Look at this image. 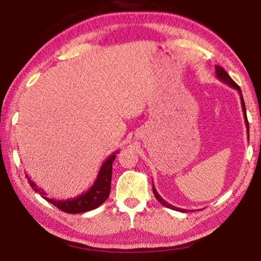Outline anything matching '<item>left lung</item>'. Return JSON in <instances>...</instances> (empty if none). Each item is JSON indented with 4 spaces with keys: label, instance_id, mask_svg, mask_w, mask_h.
<instances>
[{
    "label": "left lung",
    "instance_id": "1",
    "mask_svg": "<svg viewBox=\"0 0 261 261\" xmlns=\"http://www.w3.org/2000/svg\"><path fill=\"white\" fill-rule=\"evenodd\" d=\"M215 73H216V77H218L219 81H221L224 84H227V85H229L232 88H235V90L238 92V94H240L241 96V103H242V109H243V115H244V121H245V125H246V130H247V139H249V122H247V117H246V109H245V103H244V100H243V95H242V91L240 86L237 85V84L232 81V79L230 78V76L226 72V70H224L222 67H219V65H215ZM153 193L154 196H155L156 199L159 200V202H161V204L165 206V207H168V208L170 210H174V211H179V212H183V213H185V212H188L187 210H182V208H178V207H175L171 204H168V202L163 199V198L160 196V194L158 193L155 187H154L153 184Z\"/></svg>",
    "mask_w": 261,
    "mask_h": 261
}]
</instances>
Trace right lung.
Here are the masks:
<instances>
[{
	"label": "right lung",
	"mask_w": 261,
	"mask_h": 261,
	"mask_svg": "<svg viewBox=\"0 0 261 261\" xmlns=\"http://www.w3.org/2000/svg\"><path fill=\"white\" fill-rule=\"evenodd\" d=\"M117 153V151L114 152L112 155L108 156L107 160L102 163L93 185H92L86 192L79 194V196L74 198H69V199L57 200L53 199V198H48L47 193L43 191L41 188H39L38 185L30 178L29 175L25 176L34 191L40 194L43 199H46L48 202H50V204L56 206L57 208H60L61 211L65 212V213L70 214L85 213V212L95 210L96 207L102 205L109 197L110 183H112L113 162L115 160V158H116Z\"/></svg>",
	"instance_id": "obj_1"
}]
</instances>
